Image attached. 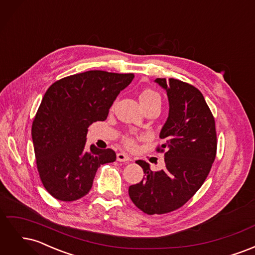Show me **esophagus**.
Segmentation results:
<instances>
[{
  "instance_id": "esophagus-1",
  "label": "esophagus",
  "mask_w": 255,
  "mask_h": 255,
  "mask_svg": "<svg viewBox=\"0 0 255 255\" xmlns=\"http://www.w3.org/2000/svg\"><path fill=\"white\" fill-rule=\"evenodd\" d=\"M117 160L118 161H130L132 160V158H130L128 154H126V153H123V152H120V153H118L117 154Z\"/></svg>"
}]
</instances>
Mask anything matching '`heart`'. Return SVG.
Returning <instances> with one entry per match:
<instances>
[{
  "mask_svg": "<svg viewBox=\"0 0 255 255\" xmlns=\"http://www.w3.org/2000/svg\"><path fill=\"white\" fill-rule=\"evenodd\" d=\"M140 103L142 106L149 105L151 103H158L160 104V98L156 91L153 89H144L139 97ZM136 137L134 135H125L122 137V143L125 144L128 149H134L136 146Z\"/></svg>",
  "mask_w": 255,
  "mask_h": 255,
  "instance_id": "obj_1",
  "label": "heart"
}]
</instances>
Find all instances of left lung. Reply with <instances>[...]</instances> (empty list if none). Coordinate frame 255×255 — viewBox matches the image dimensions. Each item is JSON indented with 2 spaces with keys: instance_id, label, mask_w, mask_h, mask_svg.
<instances>
[{
  "instance_id": "obj_1",
  "label": "left lung",
  "mask_w": 255,
  "mask_h": 255,
  "mask_svg": "<svg viewBox=\"0 0 255 255\" xmlns=\"http://www.w3.org/2000/svg\"><path fill=\"white\" fill-rule=\"evenodd\" d=\"M169 100V116L160 130L166 168L152 171L149 164L137 160L143 169L141 182L128 187L133 203L148 215H161L182 207L202 186L217 152L215 118L203 95L192 85L175 79H156Z\"/></svg>"
}]
</instances>
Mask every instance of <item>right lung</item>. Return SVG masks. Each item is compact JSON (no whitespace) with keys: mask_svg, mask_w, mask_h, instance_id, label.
Masks as SVG:
<instances>
[{"mask_svg":"<svg viewBox=\"0 0 255 255\" xmlns=\"http://www.w3.org/2000/svg\"><path fill=\"white\" fill-rule=\"evenodd\" d=\"M133 73L91 70L66 76L45 92L32 126L36 164L49 194L71 202L86 196L98 168L116 160L112 149L86 146L88 127L104 121Z\"/></svg>","mask_w":255,"mask_h":255,"instance_id":"add662e5","label":"right lung"}]
</instances>
